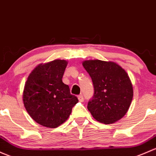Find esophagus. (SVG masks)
Returning a JSON list of instances; mask_svg holds the SVG:
<instances>
[{
  "instance_id": "34e87169",
  "label": "esophagus",
  "mask_w": 156,
  "mask_h": 156,
  "mask_svg": "<svg viewBox=\"0 0 156 156\" xmlns=\"http://www.w3.org/2000/svg\"><path fill=\"white\" fill-rule=\"evenodd\" d=\"M78 100H79L80 101H83V96L82 94H80L79 96H78Z\"/></svg>"
}]
</instances>
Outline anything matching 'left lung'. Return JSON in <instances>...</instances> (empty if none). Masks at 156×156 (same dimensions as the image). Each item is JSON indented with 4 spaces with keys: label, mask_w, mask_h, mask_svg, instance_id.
I'll use <instances>...</instances> for the list:
<instances>
[{
    "label": "left lung",
    "mask_w": 156,
    "mask_h": 156,
    "mask_svg": "<svg viewBox=\"0 0 156 156\" xmlns=\"http://www.w3.org/2000/svg\"><path fill=\"white\" fill-rule=\"evenodd\" d=\"M83 68L89 73L94 87L87 109L93 118L104 124H112L126 115L133 98L129 75L114 62L85 60Z\"/></svg>",
    "instance_id": "1"
}]
</instances>
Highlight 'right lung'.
<instances>
[{"label":"right lung","mask_w":156,"mask_h":156,"mask_svg":"<svg viewBox=\"0 0 156 156\" xmlns=\"http://www.w3.org/2000/svg\"><path fill=\"white\" fill-rule=\"evenodd\" d=\"M68 62L55 60L37 66L29 75L23 91L25 109L41 126L57 128L69 117L78 101L62 81Z\"/></svg>","instance_id":"add662e5"}]
</instances>
